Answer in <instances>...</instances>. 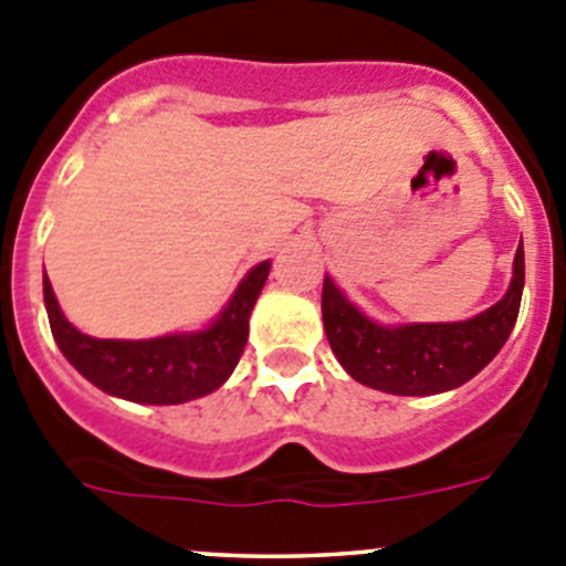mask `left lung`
<instances>
[{"instance_id":"8db88e82","label":"left lung","mask_w":566,"mask_h":566,"mask_svg":"<svg viewBox=\"0 0 566 566\" xmlns=\"http://www.w3.org/2000/svg\"><path fill=\"white\" fill-rule=\"evenodd\" d=\"M526 284L523 241L504 298L458 323H378L367 317L334 279L323 282V325L345 373L358 384L399 397L452 391L482 373L510 339Z\"/></svg>"}]
</instances>
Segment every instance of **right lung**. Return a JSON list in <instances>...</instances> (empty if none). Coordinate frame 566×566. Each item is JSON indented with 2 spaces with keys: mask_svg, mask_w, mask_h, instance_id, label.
<instances>
[{
  "mask_svg": "<svg viewBox=\"0 0 566 566\" xmlns=\"http://www.w3.org/2000/svg\"><path fill=\"white\" fill-rule=\"evenodd\" d=\"M271 260L254 265L224 310L199 331H177L156 339H98L82 334L60 310L43 273V301L51 334L78 375L112 397L139 405H180L227 384L249 339V317L260 298Z\"/></svg>",
  "mask_w": 566,
  "mask_h": 566,
  "instance_id": "obj_1",
  "label": "right lung"
}]
</instances>
